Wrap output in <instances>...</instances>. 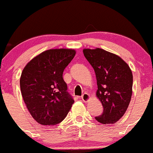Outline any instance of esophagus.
<instances>
[{
    "instance_id": "34e87169",
    "label": "esophagus",
    "mask_w": 153,
    "mask_h": 153,
    "mask_svg": "<svg viewBox=\"0 0 153 153\" xmlns=\"http://www.w3.org/2000/svg\"><path fill=\"white\" fill-rule=\"evenodd\" d=\"M90 99H91V97H90L89 94H87V93H85V94L81 96V100L85 102H88V101L90 100Z\"/></svg>"
}]
</instances>
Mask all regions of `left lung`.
<instances>
[{
    "mask_svg": "<svg viewBox=\"0 0 153 153\" xmlns=\"http://www.w3.org/2000/svg\"><path fill=\"white\" fill-rule=\"evenodd\" d=\"M83 53L96 74L97 97L103 107L102 115L95 118L102 124L115 123L125 113L132 96L131 68L121 57L100 48Z\"/></svg>",
    "mask_w": 153,
    "mask_h": 153,
    "instance_id": "8db88e82",
    "label": "left lung"
}]
</instances>
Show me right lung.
Here are the masks:
<instances>
[{
  "mask_svg": "<svg viewBox=\"0 0 153 153\" xmlns=\"http://www.w3.org/2000/svg\"><path fill=\"white\" fill-rule=\"evenodd\" d=\"M75 55L72 49H51L31 59L22 70L20 89L34 119L42 125L59 124L74 103L62 78Z\"/></svg>",
  "mask_w": 153,
  "mask_h": 153,
  "instance_id": "right-lung-1",
  "label": "right lung"
}]
</instances>
